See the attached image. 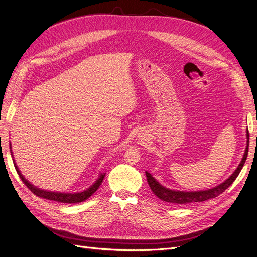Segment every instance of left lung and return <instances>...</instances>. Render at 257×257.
<instances>
[{
  "label": "left lung",
  "instance_id": "obj_1",
  "mask_svg": "<svg viewBox=\"0 0 257 257\" xmlns=\"http://www.w3.org/2000/svg\"><path fill=\"white\" fill-rule=\"evenodd\" d=\"M246 138H248V141H246V148L244 151L243 158L241 160L240 164L237 167V169L233 173V175L225 180V181L218 186L207 189V191H200V192H180V191H173V189L166 188L164 186L161 185L157 180L151 176L149 173L146 172V177H147V182L149 187L151 188L153 193L159 198L161 200H163L165 202L169 203H175V204H188L192 202H202L205 200H208V199L216 198L222 194L225 189L229 187L234 181L235 179L238 177L239 173L241 172V169L244 165V162L246 160V157H248V151H249V131H246Z\"/></svg>",
  "mask_w": 257,
  "mask_h": 257
}]
</instances>
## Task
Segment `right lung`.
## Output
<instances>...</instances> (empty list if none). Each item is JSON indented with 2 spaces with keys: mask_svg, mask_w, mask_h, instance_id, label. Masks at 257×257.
I'll return each mask as SVG.
<instances>
[{
  "mask_svg": "<svg viewBox=\"0 0 257 257\" xmlns=\"http://www.w3.org/2000/svg\"><path fill=\"white\" fill-rule=\"evenodd\" d=\"M14 164L16 167L17 173L19 175V177L21 178V180L23 181V183L27 186V188L30 189V191L38 196L40 198H44L47 199V200H53V201H57V202H61V203H79L82 202L84 200H87L89 197H91L95 192L97 191V188L100 186L101 182L103 181V178L106 176V174H101L99 176V178L96 180V182H95L91 187H89L88 189H85V191L81 192V193H74V194H66V193H56V192H49V191H43V189L40 188H37L36 186H34L33 184H31L30 182L27 181V180L21 175L20 170L18 169L15 161H14Z\"/></svg>",
  "mask_w": 257,
  "mask_h": 257,
  "instance_id": "1",
  "label": "right lung"
}]
</instances>
